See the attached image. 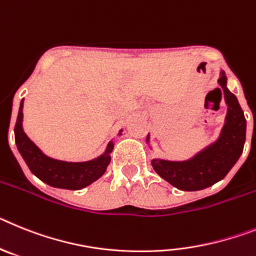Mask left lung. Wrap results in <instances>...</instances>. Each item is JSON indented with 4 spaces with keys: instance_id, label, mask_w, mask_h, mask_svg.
<instances>
[{
    "instance_id": "8db88e82",
    "label": "left lung",
    "mask_w": 256,
    "mask_h": 256,
    "mask_svg": "<svg viewBox=\"0 0 256 256\" xmlns=\"http://www.w3.org/2000/svg\"><path fill=\"white\" fill-rule=\"evenodd\" d=\"M218 84L224 94L226 114L216 140L184 161L153 158L152 168L162 179L180 190H201L220 182L238 161L246 140V118L237 98L226 88V76L220 70ZM219 88V91H220ZM150 138L146 144L150 148Z\"/></svg>"
}]
</instances>
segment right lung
<instances>
[{"instance_id":"add662e5","label":"right lung","mask_w":256,"mask_h":256,"mask_svg":"<svg viewBox=\"0 0 256 256\" xmlns=\"http://www.w3.org/2000/svg\"><path fill=\"white\" fill-rule=\"evenodd\" d=\"M23 104L24 99L20 102L15 124V143L32 174L40 180L54 188L77 190L94 183L106 172L110 162V153L114 146L113 140L108 143L103 154L90 161L68 162L48 157L24 132ZM118 135H122V130H120Z\"/></svg>"}]
</instances>
